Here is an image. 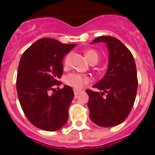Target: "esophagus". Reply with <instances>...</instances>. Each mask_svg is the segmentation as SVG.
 <instances>
[{"instance_id": "esophagus-1", "label": "esophagus", "mask_w": 155, "mask_h": 155, "mask_svg": "<svg viewBox=\"0 0 155 155\" xmlns=\"http://www.w3.org/2000/svg\"><path fill=\"white\" fill-rule=\"evenodd\" d=\"M74 94H75V97H77V95H79V94L82 92V91L80 90H77V89H74Z\"/></svg>"}]
</instances>
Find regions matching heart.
<instances>
[{
    "instance_id": "1",
    "label": "heart",
    "mask_w": 155,
    "mask_h": 155,
    "mask_svg": "<svg viewBox=\"0 0 155 155\" xmlns=\"http://www.w3.org/2000/svg\"><path fill=\"white\" fill-rule=\"evenodd\" d=\"M70 56L71 54H68L65 57L64 61V64L65 67H68L70 64ZM85 56L88 59L89 61L91 64H97L100 59V54L96 50L94 49H87L85 51ZM65 83L69 86H71L76 89H80L85 85L91 81L90 77L86 76V75L81 74V73H72L68 74L65 77Z\"/></svg>"
}]
</instances>
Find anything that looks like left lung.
<instances>
[{
    "label": "left lung",
    "instance_id": "left-lung-1",
    "mask_svg": "<svg viewBox=\"0 0 155 155\" xmlns=\"http://www.w3.org/2000/svg\"><path fill=\"white\" fill-rule=\"evenodd\" d=\"M100 42L107 43L109 48V66L104 77L93 86L103 91L86 90L87 107L91 120L98 126L108 127L118 125L127 118L137 96L138 79L134 56L119 40L101 36L91 43Z\"/></svg>",
    "mask_w": 155,
    "mask_h": 155
}]
</instances>
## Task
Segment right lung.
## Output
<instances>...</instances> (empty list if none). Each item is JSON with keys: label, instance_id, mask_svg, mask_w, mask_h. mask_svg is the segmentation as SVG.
<instances>
[{"label": "right lung", "instance_id": "add662e5", "mask_svg": "<svg viewBox=\"0 0 155 155\" xmlns=\"http://www.w3.org/2000/svg\"><path fill=\"white\" fill-rule=\"evenodd\" d=\"M76 46L42 38L20 59L16 79L20 105L30 122L43 130H58L68 120L74 92L68 85L57 91L53 87L61 84L58 79L63 74V58Z\"/></svg>", "mask_w": 155, "mask_h": 155}]
</instances>
